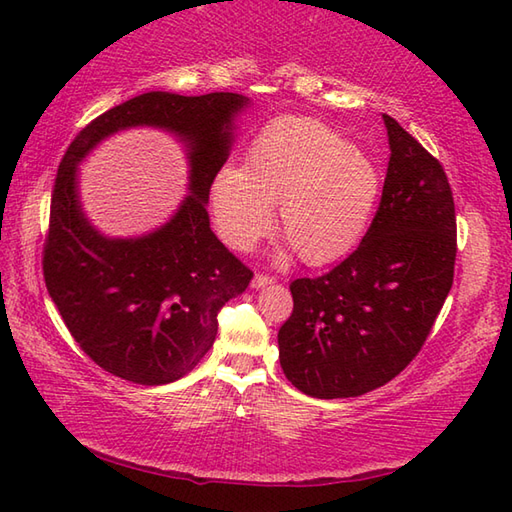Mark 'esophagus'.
Masks as SVG:
<instances>
[{
	"label": "esophagus",
	"instance_id": "34e87169",
	"mask_svg": "<svg viewBox=\"0 0 512 512\" xmlns=\"http://www.w3.org/2000/svg\"><path fill=\"white\" fill-rule=\"evenodd\" d=\"M273 277L270 275H264V273H257L255 277H253V288H264V286H268V284H273Z\"/></svg>",
	"mask_w": 512,
	"mask_h": 512
}]
</instances>
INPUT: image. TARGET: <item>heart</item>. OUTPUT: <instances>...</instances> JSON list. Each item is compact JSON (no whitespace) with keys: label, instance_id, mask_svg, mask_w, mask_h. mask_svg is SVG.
I'll use <instances>...</instances> for the list:
<instances>
[{"label":"heart","instance_id":"obj_1","mask_svg":"<svg viewBox=\"0 0 512 512\" xmlns=\"http://www.w3.org/2000/svg\"><path fill=\"white\" fill-rule=\"evenodd\" d=\"M380 171L336 129L306 116H281L250 143L246 167L226 165L213 180L217 231L250 250L273 224L306 264L319 266L361 242L380 198Z\"/></svg>","mask_w":512,"mask_h":512}]
</instances>
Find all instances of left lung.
<instances>
[{"instance_id":"left-lung-1","label":"left lung","mask_w":512,"mask_h":512,"mask_svg":"<svg viewBox=\"0 0 512 512\" xmlns=\"http://www.w3.org/2000/svg\"><path fill=\"white\" fill-rule=\"evenodd\" d=\"M389 167L363 242L321 277L290 284L279 363L299 391L352 398L383 387L422 350L453 286L458 226L438 158L383 116Z\"/></svg>"}]
</instances>
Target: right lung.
<instances>
[{
    "mask_svg": "<svg viewBox=\"0 0 512 512\" xmlns=\"http://www.w3.org/2000/svg\"><path fill=\"white\" fill-rule=\"evenodd\" d=\"M246 103L233 92H147L96 116L65 151L52 189L43 279L65 328L105 372L138 385L189 374L211 350L217 312L253 279L215 237L206 213L228 158L233 116ZM136 124L169 128L188 143L192 195L158 232L110 240L84 220L75 165L103 137Z\"/></svg>",
    "mask_w": 512,
    "mask_h": 512,
    "instance_id": "1",
    "label": "right lung"
}]
</instances>
